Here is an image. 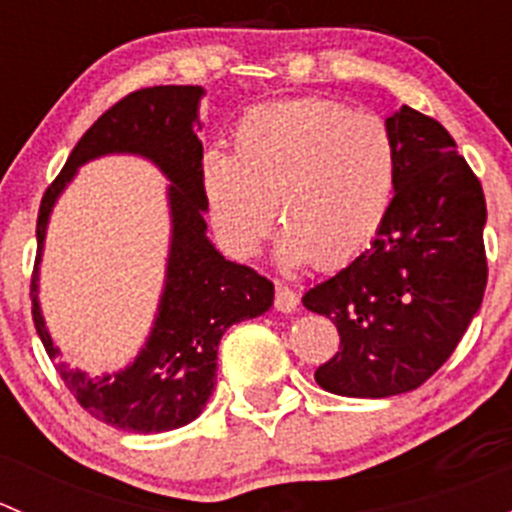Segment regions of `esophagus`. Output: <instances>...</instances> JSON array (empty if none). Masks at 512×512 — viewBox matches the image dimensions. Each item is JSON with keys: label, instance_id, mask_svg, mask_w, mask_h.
I'll list each match as a JSON object with an SVG mask.
<instances>
[{"label": "esophagus", "instance_id": "34e87169", "mask_svg": "<svg viewBox=\"0 0 512 512\" xmlns=\"http://www.w3.org/2000/svg\"><path fill=\"white\" fill-rule=\"evenodd\" d=\"M275 309L277 312H294L297 309V294L292 292V289L285 287V285H277L275 287Z\"/></svg>", "mask_w": 512, "mask_h": 512}]
</instances>
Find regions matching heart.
Listing matches in <instances>:
<instances>
[{"instance_id": "1", "label": "heart", "mask_w": 512, "mask_h": 512, "mask_svg": "<svg viewBox=\"0 0 512 512\" xmlns=\"http://www.w3.org/2000/svg\"><path fill=\"white\" fill-rule=\"evenodd\" d=\"M200 183L235 255H255L277 215L287 265L334 267L364 252L389 218L399 148L381 118L337 101L267 103L237 123L232 156L205 151Z\"/></svg>"}]
</instances>
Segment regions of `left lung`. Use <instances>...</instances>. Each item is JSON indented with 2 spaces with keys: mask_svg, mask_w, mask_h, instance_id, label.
Listing matches in <instances>:
<instances>
[{
  "mask_svg": "<svg viewBox=\"0 0 512 512\" xmlns=\"http://www.w3.org/2000/svg\"><path fill=\"white\" fill-rule=\"evenodd\" d=\"M386 126L399 148L394 208L371 247L302 297L339 332L314 379L352 399L406 394L436 374L488 282L483 188L451 133L409 106Z\"/></svg>",
  "mask_w": 512,
  "mask_h": 512,
  "instance_id": "8db88e82",
  "label": "left lung"
}]
</instances>
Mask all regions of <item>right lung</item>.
I'll return each instance as SVG.
<instances>
[{
	"label": "right lung",
	"mask_w": 512,
	"mask_h": 512,
	"mask_svg": "<svg viewBox=\"0 0 512 512\" xmlns=\"http://www.w3.org/2000/svg\"><path fill=\"white\" fill-rule=\"evenodd\" d=\"M203 86H153L128 94L81 136L59 178L46 188L36 220L32 317L64 384L98 421L133 433H163L203 414L218 379V344L232 324L265 314L275 287L252 267L225 260L208 237L200 183ZM103 155L151 159L166 175L171 242L157 319L137 359L91 377L58 359L38 302V265L55 200L81 164Z\"/></svg>",
	"instance_id": "obj_1"
}]
</instances>
